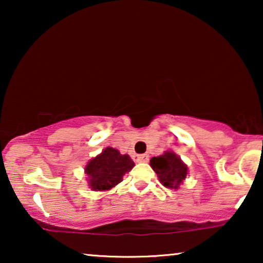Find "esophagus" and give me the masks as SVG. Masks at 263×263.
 <instances>
[{
	"mask_svg": "<svg viewBox=\"0 0 263 263\" xmlns=\"http://www.w3.org/2000/svg\"><path fill=\"white\" fill-rule=\"evenodd\" d=\"M149 160L148 154H140V156H136V161L138 163H147Z\"/></svg>",
	"mask_w": 263,
	"mask_h": 263,
	"instance_id": "obj_1",
	"label": "esophagus"
}]
</instances>
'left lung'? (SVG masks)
Masks as SVG:
<instances>
[{
  "label": "left lung",
  "mask_w": 263,
  "mask_h": 263,
  "mask_svg": "<svg viewBox=\"0 0 263 263\" xmlns=\"http://www.w3.org/2000/svg\"><path fill=\"white\" fill-rule=\"evenodd\" d=\"M149 165L156 171L161 184L166 188L178 189L188 175V166L171 151H166L159 157H153Z\"/></svg>",
  "instance_id": "obj_1"
}]
</instances>
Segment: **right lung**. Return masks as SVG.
<instances>
[{
  "label": "right lung",
  "instance_id": "obj_1",
  "mask_svg": "<svg viewBox=\"0 0 263 263\" xmlns=\"http://www.w3.org/2000/svg\"><path fill=\"white\" fill-rule=\"evenodd\" d=\"M134 165L128 154H121L116 148L106 147L86 165L85 174L88 176L89 188L96 192L110 190L122 182L123 176L130 171Z\"/></svg>",
  "mask_w": 263,
  "mask_h": 263
}]
</instances>
